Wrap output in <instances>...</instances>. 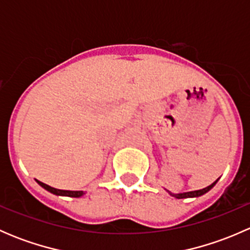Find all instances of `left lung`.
<instances>
[{
	"mask_svg": "<svg viewBox=\"0 0 250 250\" xmlns=\"http://www.w3.org/2000/svg\"><path fill=\"white\" fill-rule=\"evenodd\" d=\"M216 181H218V180H216ZM216 181H214V183L211 184V185L207 186V188H202V190L190 191V192H184V193H172V192H170V191H168V190H167V191H168V192H169V195L174 196V197H175V198H179V200H181V198H188V197H200V196H202V195H204V193H206V192H208V191L210 190V188H213L214 185H215Z\"/></svg>",
	"mask_w": 250,
	"mask_h": 250,
	"instance_id": "1",
	"label": "left lung"
}]
</instances>
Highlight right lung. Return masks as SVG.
I'll return each mask as SVG.
<instances>
[{
  "label": "right lung",
  "mask_w": 250,
  "mask_h": 250,
  "mask_svg": "<svg viewBox=\"0 0 250 250\" xmlns=\"http://www.w3.org/2000/svg\"><path fill=\"white\" fill-rule=\"evenodd\" d=\"M37 183L40 184V185L42 186L43 188H46L47 191H49V192L54 193V195H58V196H67V197H81L82 195H84V192L83 191H69V190H59V188H50L49 185H47V184H43L41 183V181L37 180Z\"/></svg>",
  "instance_id": "1"
}]
</instances>
